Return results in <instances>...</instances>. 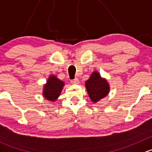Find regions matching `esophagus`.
<instances>
[{
    "label": "esophagus",
    "mask_w": 152,
    "mask_h": 152,
    "mask_svg": "<svg viewBox=\"0 0 152 152\" xmlns=\"http://www.w3.org/2000/svg\"><path fill=\"white\" fill-rule=\"evenodd\" d=\"M71 83L73 84V85H78V84H79V79L78 78H75L74 79L71 80Z\"/></svg>",
    "instance_id": "34e87169"
}]
</instances>
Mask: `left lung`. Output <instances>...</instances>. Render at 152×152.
Here are the masks:
<instances>
[{
  "mask_svg": "<svg viewBox=\"0 0 152 152\" xmlns=\"http://www.w3.org/2000/svg\"><path fill=\"white\" fill-rule=\"evenodd\" d=\"M85 85L89 96L93 102L104 98L110 90L107 81L102 79L97 72L93 73L90 79L85 82Z\"/></svg>",
  "mask_w": 152,
  "mask_h": 152,
  "instance_id": "1",
  "label": "left lung"
}]
</instances>
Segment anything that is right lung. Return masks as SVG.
<instances>
[{
    "label": "right lung",
    "instance_id": "1",
    "mask_svg": "<svg viewBox=\"0 0 152 152\" xmlns=\"http://www.w3.org/2000/svg\"><path fill=\"white\" fill-rule=\"evenodd\" d=\"M63 86L64 82L58 79L56 76H50L48 80L47 84L44 87V96L48 100L53 102L60 95Z\"/></svg>",
    "mask_w": 152,
    "mask_h": 152
}]
</instances>
